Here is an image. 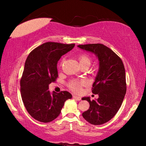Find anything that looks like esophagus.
<instances>
[{
  "label": "esophagus",
  "mask_w": 146,
  "mask_h": 146,
  "mask_svg": "<svg viewBox=\"0 0 146 146\" xmlns=\"http://www.w3.org/2000/svg\"><path fill=\"white\" fill-rule=\"evenodd\" d=\"M73 98L74 99L76 100H78V101L81 100V97H80V96H74Z\"/></svg>",
  "instance_id": "34e87169"
}]
</instances>
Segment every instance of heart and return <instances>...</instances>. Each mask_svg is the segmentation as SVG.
Here are the masks:
<instances>
[{
  "label": "heart",
  "instance_id": "obj_1",
  "mask_svg": "<svg viewBox=\"0 0 146 146\" xmlns=\"http://www.w3.org/2000/svg\"><path fill=\"white\" fill-rule=\"evenodd\" d=\"M78 60L81 66L84 65H88L90 66L91 64L90 58L86 54L80 55L78 56ZM62 63L63 60L61 62L60 66L62 64ZM86 84V82L84 80H74L70 82L68 86L69 88L72 91L76 92H78L81 90L82 87L84 86Z\"/></svg>",
  "mask_w": 146,
  "mask_h": 146
}]
</instances>
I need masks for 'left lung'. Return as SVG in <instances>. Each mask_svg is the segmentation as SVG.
Instances as JSON below:
<instances>
[{
  "label": "left lung",
  "instance_id": "left-lung-1",
  "mask_svg": "<svg viewBox=\"0 0 146 146\" xmlns=\"http://www.w3.org/2000/svg\"><path fill=\"white\" fill-rule=\"evenodd\" d=\"M78 47L96 56L99 70L93 84L92 93L98 98L90 100L84 97L90 108L82 113V116L93 125H101L110 120L116 114L126 93L125 72L120 58L102 44L78 45Z\"/></svg>",
  "mask_w": 146,
  "mask_h": 146
}]
</instances>
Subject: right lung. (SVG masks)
Listing matches in <instances>:
<instances>
[{"mask_svg":"<svg viewBox=\"0 0 146 146\" xmlns=\"http://www.w3.org/2000/svg\"><path fill=\"white\" fill-rule=\"evenodd\" d=\"M74 46L48 42L34 49L26 60L21 80V96L28 112L38 121L54 120L66 100L72 97L67 91L50 93L48 86L58 77V61Z\"/></svg>","mask_w":146,"mask_h":146,"instance_id":"obj_1","label":"right lung"}]
</instances>
